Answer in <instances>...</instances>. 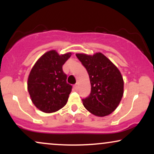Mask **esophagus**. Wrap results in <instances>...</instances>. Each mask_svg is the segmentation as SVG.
Instances as JSON below:
<instances>
[{"label":"esophagus","mask_w":154,"mask_h":154,"mask_svg":"<svg viewBox=\"0 0 154 154\" xmlns=\"http://www.w3.org/2000/svg\"><path fill=\"white\" fill-rule=\"evenodd\" d=\"M74 88H75V89H76V90H77L78 89V84H75V85H74Z\"/></svg>","instance_id":"34e87169"}]
</instances>
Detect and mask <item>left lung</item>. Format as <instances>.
I'll list each match as a JSON object with an SVG mask.
<instances>
[{
  "label": "left lung",
  "mask_w": 154,
  "mask_h": 154,
  "mask_svg": "<svg viewBox=\"0 0 154 154\" xmlns=\"http://www.w3.org/2000/svg\"><path fill=\"white\" fill-rule=\"evenodd\" d=\"M76 56L89 75L91 91L82 100L85 109L98 116L111 114L118 106L124 93V81L119 70L101 53Z\"/></svg>",
  "instance_id": "left-lung-1"
}]
</instances>
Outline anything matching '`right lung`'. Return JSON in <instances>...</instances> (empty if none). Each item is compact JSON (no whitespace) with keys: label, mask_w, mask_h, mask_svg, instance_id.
<instances>
[{"label":"right lung","mask_w":154,"mask_h":154,"mask_svg":"<svg viewBox=\"0 0 154 154\" xmlns=\"http://www.w3.org/2000/svg\"><path fill=\"white\" fill-rule=\"evenodd\" d=\"M72 54L45 53L35 63L28 77L27 89L32 103L45 113L57 111L66 105L72 86L66 82L62 66Z\"/></svg>","instance_id":"obj_1"}]
</instances>
